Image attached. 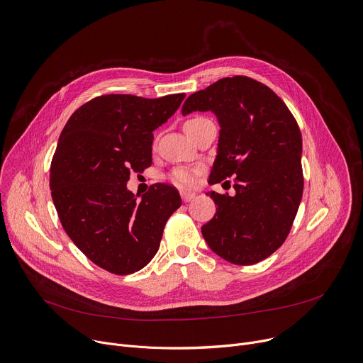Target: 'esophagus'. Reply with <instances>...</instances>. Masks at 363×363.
<instances>
[{"instance_id": "34e87169", "label": "esophagus", "mask_w": 363, "mask_h": 363, "mask_svg": "<svg viewBox=\"0 0 363 363\" xmlns=\"http://www.w3.org/2000/svg\"><path fill=\"white\" fill-rule=\"evenodd\" d=\"M195 196L194 192H188V191H181V198L184 202H189L192 198Z\"/></svg>"}]
</instances>
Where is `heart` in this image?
<instances>
[{"label":"heart","instance_id":"b5f03b06","mask_svg":"<svg viewBox=\"0 0 363 363\" xmlns=\"http://www.w3.org/2000/svg\"><path fill=\"white\" fill-rule=\"evenodd\" d=\"M196 119H201V118H195V119H191V121H196ZM188 121V122H191ZM194 174L189 171V169H177L172 172L171 175V179L179 185V186H189L194 184Z\"/></svg>","mask_w":363,"mask_h":363}]
</instances>
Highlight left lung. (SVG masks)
I'll return each mask as SVG.
<instances>
[{
	"label": "left lung",
	"mask_w": 363,
	"mask_h": 363,
	"mask_svg": "<svg viewBox=\"0 0 363 363\" xmlns=\"http://www.w3.org/2000/svg\"><path fill=\"white\" fill-rule=\"evenodd\" d=\"M213 112L220 123L210 184L234 177L235 195H208L218 206L201 231L224 260L250 266L287 238L303 195L301 133L284 101L247 76L224 77L192 93L182 115Z\"/></svg>",
	"instance_id": "obj_1"
}]
</instances>
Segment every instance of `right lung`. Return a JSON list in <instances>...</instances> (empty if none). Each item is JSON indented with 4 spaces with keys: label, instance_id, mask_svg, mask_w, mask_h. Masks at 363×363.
Here are the masks:
<instances>
[{
    "label": "right lung",
    "instance_id": "1",
    "mask_svg": "<svg viewBox=\"0 0 363 363\" xmlns=\"http://www.w3.org/2000/svg\"><path fill=\"white\" fill-rule=\"evenodd\" d=\"M184 97L103 94L80 106L59 138L50 189L60 223L90 262L113 274H132L152 260L181 206L168 184L150 185L140 199L126 184L130 172L150 167L152 132Z\"/></svg>",
    "mask_w": 363,
    "mask_h": 363
}]
</instances>
